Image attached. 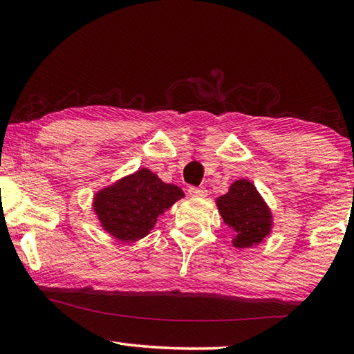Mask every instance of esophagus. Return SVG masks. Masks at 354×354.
<instances>
[{
  "label": "esophagus",
  "instance_id": "1",
  "mask_svg": "<svg viewBox=\"0 0 354 354\" xmlns=\"http://www.w3.org/2000/svg\"><path fill=\"white\" fill-rule=\"evenodd\" d=\"M189 195L194 196V198H205L207 195V190L205 187H190Z\"/></svg>",
  "mask_w": 354,
  "mask_h": 354
}]
</instances>
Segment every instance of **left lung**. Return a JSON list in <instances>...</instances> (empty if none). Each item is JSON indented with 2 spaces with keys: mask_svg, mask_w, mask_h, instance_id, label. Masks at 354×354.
I'll return each mask as SVG.
<instances>
[{
  "mask_svg": "<svg viewBox=\"0 0 354 354\" xmlns=\"http://www.w3.org/2000/svg\"><path fill=\"white\" fill-rule=\"evenodd\" d=\"M225 223L232 230V247L251 248L272 232L273 215L259 192L248 179H237L225 195L215 200Z\"/></svg>",
  "mask_w": 354,
  "mask_h": 354,
  "instance_id": "1",
  "label": "left lung"
}]
</instances>
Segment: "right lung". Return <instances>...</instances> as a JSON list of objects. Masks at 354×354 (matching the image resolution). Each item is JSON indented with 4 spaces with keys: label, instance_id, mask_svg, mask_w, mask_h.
I'll use <instances>...</instances> for the list:
<instances>
[{
    "label": "right lung",
    "instance_id": "1",
    "mask_svg": "<svg viewBox=\"0 0 354 354\" xmlns=\"http://www.w3.org/2000/svg\"><path fill=\"white\" fill-rule=\"evenodd\" d=\"M184 192L167 184L149 169H139L93 195V212L107 234L120 242H137Z\"/></svg>",
    "mask_w": 354,
    "mask_h": 354
}]
</instances>
